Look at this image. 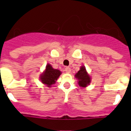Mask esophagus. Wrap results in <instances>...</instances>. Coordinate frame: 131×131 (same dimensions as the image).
Wrapping results in <instances>:
<instances>
[{
    "instance_id": "1",
    "label": "esophagus",
    "mask_w": 131,
    "mask_h": 131,
    "mask_svg": "<svg viewBox=\"0 0 131 131\" xmlns=\"http://www.w3.org/2000/svg\"><path fill=\"white\" fill-rule=\"evenodd\" d=\"M65 70V72H66V73H70L71 72V69H70V67H67L65 68V70Z\"/></svg>"
}]
</instances>
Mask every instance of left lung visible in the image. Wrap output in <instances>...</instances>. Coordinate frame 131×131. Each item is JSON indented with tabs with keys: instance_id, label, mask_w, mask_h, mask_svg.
I'll use <instances>...</instances> for the list:
<instances>
[{
	"instance_id": "obj_1",
	"label": "left lung",
	"mask_w": 131,
	"mask_h": 131,
	"mask_svg": "<svg viewBox=\"0 0 131 131\" xmlns=\"http://www.w3.org/2000/svg\"><path fill=\"white\" fill-rule=\"evenodd\" d=\"M75 78L78 79V84L80 87L85 88L89 85L91 83V79L89 74L87 72L85 67L82 66L79 72L75 74Z\"/></svg>"
}]
</instances>
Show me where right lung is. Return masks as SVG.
Listing matches in <instances>:
<instances>
[{"label":"right lung","instance_id":"1","mask_svg":"<svg viewBox=\"0 0 131 131\" xmlns=\"http://www.w3.org/2000/svg\"><path fill=\"white\" fill-rule=\"evenodd\" d=\"M61 74V72L59 70L54 69L51 64H47L45 71L40 75V79L43 84L50 88L55 84Z\"/></svg>","mask_w":131,"mask_h":131}]
</instances>
